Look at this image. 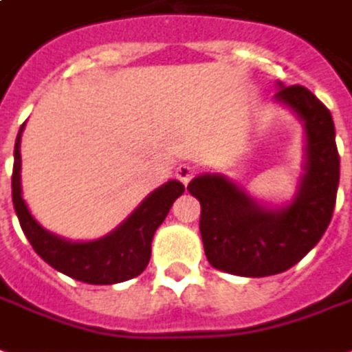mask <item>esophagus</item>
Listing matches in <instances>:
<instances>
[{
    "label": "esophagus",
    "instance_id": "obj_1",
    "mask_svg": "<svg viewBox=\"0 0 352 352\" xmlns=\"http://www.w3.org/2000/svg\"><path fill=\"white\" fill-rule=\"evenodd\" d=\"M193 176H195V166L187 165V163H184V165H179L178 168H176V178H178L184 186H187Z\"/></svg>",
    "mask_w": 352,
    "mask_h": 352
}]
</instances>
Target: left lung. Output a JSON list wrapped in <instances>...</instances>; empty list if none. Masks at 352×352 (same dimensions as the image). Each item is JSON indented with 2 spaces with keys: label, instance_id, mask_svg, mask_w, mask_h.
<instances>
[{
  "label": "left lung",
  "instance_id": "obj_1",
  "mask_svg": "<svg viewBox=\"0 0 352 352\" xmlns=\"http://www.w3.org/2000/svg\"><path fill=\"white\" fill-rule=\"evenodd\" d=\"M274 99L304 125V173L296 193L281 206L253 199L219 173L189 182L201 202V236L208 263L217 270L264 278L289 270L317 245L330 225L340 184V155L330 110L304 86L278 82Z\"/></svg>",
  "mask_w": 352,
  "mask_h": 352
}]
</instances>
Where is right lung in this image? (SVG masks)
I'll return each instance as SVG.
<instances>
[{"label":"right lung","instance_id":"obj_1","mask_svg":"<svg viewBox=\"0 0 352 352\" xmlns=\"http://www.w3.org/2000/svg\"><path fill=\"white\" fill-rule=\"evenodd\" d=\"M24 125L18 131L16 142H14L12 204L20 227L35 253L45 263L50 264L54 270L89 285L122 283L140 276L150 263L151 240L155 230L165 221L168 210L179 195L186 191V187L178 179H168L155 191H151L116 229L97 240L73 242L67 238H61L46 230L33 217L22 197L20 142H22Z\"/></svg>","mask_w":352,"mask_h":352}]
</instances>
